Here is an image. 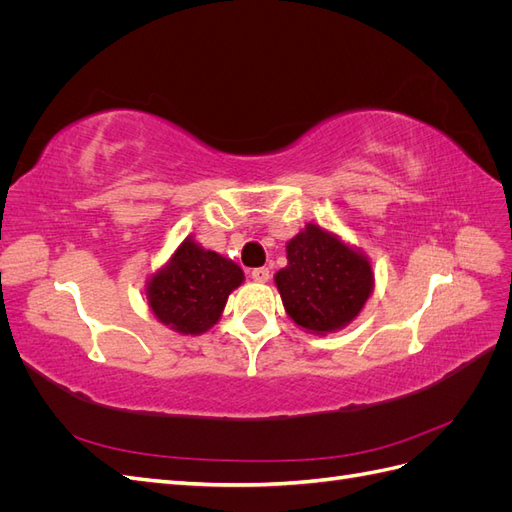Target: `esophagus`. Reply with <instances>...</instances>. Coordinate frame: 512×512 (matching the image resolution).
Here are the masks:
<instances>
[{"instance_id": "34e87169", "label": "esophagus", "mask_w": 512, "mask_h": 512, "mask_svg": "<svg viewBox=\"0 0 512 512\" xmlns=\"http://www.w3.org/2000/svg\"><path fill=\"white\" fill-rule=\"evenodd\" d=\"M252 280L254 282H260V284H265V282H269V277H271V271L267 269V267H258V269H252Z\"/></svg>"}]
</instances>
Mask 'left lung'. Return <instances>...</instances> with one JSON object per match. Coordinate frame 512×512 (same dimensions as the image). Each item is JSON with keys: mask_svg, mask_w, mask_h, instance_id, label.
Segmentation results:
<instances>
[{"mask_svg": "<svg viewBox=\"0 0 512 512\" xmlns=\"http://www.w3.org/2000/svg\"><path fill=\"white\" fill-rule=\"evenodd\" d=\"M286 258L288 265L275 273V286L286 314L309 333L344 329L374 292L367 256L318 224H307L288 241Z\"/></svg>", "mask_w": 512, "mask_h": 512, "instance_id": "8db88e82", "label": "left lung"}]
</instances>
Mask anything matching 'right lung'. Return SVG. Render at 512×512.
Listing matches in <instances>:
<instances>
[{"label":"right lung","instance_id":"add662e5","mask_svg":"<svg viewBox=\"0 0 512 512\" xmlns=\"http://www.w3.org/2000/svg\"><path fill=\"white\" fill-rule=\"evenodd\" d=\"M241 282L239 265L188 237L149 277L147 303L166 327L181 335H200L220 320L228 294Z\"/></svg>","mask_w":512,"mask_h":512}]
</instances>
